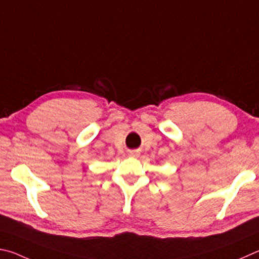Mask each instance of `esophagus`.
I'll use <instances>...</instances> for the list:
<instances>
[{
	"label": "esophagus",
	"mask_w": 259,
	"mask_h": 259,
	"mask_svg": "<svg viewBox=\"0 0 259 259\" xmlns=\"http://www.w3.org/2000/svg\"><path fill=\"white\" fill-rule=\"evenodd\" d=\"M130 156H131V157H133V158H135V157H138V156H139V153H138L137 151H131Z\"/></svg>",
	"instance_id": "obj_1"
}]
</instances>
